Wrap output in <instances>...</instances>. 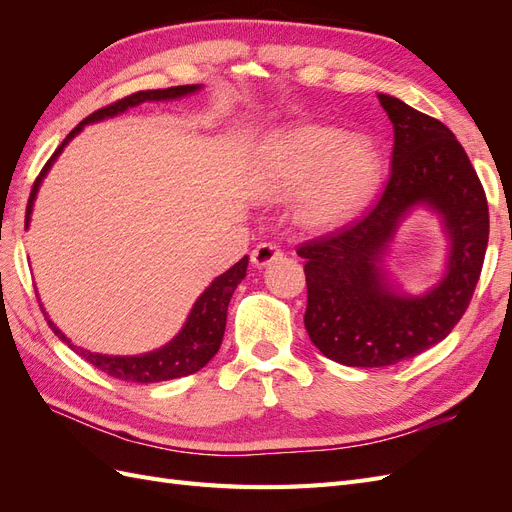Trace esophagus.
<instances>
[{"mask_svg":"<svg viewBox=\"0 0 512 512\" xmlns=\"http://www.w3.org/2000/svg\"><path fill=\"white\" fill-rule=\"evenodd\" d=\"M284 252L280 250V245L275 243H260L256 250L252 252V265L254 267H267L273 260H280Z\"/></svg>","mask_w":512,"mask_h":512,"instance_id":"obj_1","label":"esophagus"}]
</instances>
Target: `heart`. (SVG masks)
I'll return each mask as SVG.
<instances>
[{
	"label": "heart",
	"mask_w": 512,
	"mask_h": 512,
	"mask_svg": "<svg viewBox=\"0 0 512 512\" xmlns=\"http://www.w3.org/2000/svg\"><path fill=\"white\" fill-rule=\"evenodd\" d=\"M380 168V153L369 138L324 123H301L273 138L262 153L256 188L273 200L299 196V222L329 230L367 205Z\"/></svg>",
	"instance_id": "b5f03b06"
}]
</instances>
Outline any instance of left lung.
I'll use <instances>...</instances> for the list:
<instances>
[{"label": "left lung", "mask_w": 512, "mask_h": 512, "mask_svg": "<svg viewBox=\"0 0 512 512\" xmlns=\"http://www.w3.org/2000/svg\"><path fill=\"white\" fill-rule=\"evenodd\" d=\"M378 100L395 132L378 205L297 250L305 258L309 339L348 367L395 365L442 342L466 314L489 241L487 196L455 134L393 96ZM418 204L441 215L452 245L443 280L412 298L385 282L381 256Z\"/></svg>", "instance_id": "8db88e82"}]
</instances>
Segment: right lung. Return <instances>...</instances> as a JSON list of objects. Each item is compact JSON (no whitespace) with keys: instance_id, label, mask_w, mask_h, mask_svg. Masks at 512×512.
I'll use <instances>...</instances> for the list:
<instances>
[{"instance_id":"obj_1","label":"right lung","mask_w":512,"mask_h":512,"mask_svg":"<svg viewBox=\"0 0 512 512\" xmlns=\"http://www.w3.org/2000/svg\"><path fill=\"white\" fill-rule=\"evenodd\" d=\"M198 89H200V85H179V87H168V89L136 91V94H132L128 98H121L113 104L100 108V111L91 113L89 117H85L79 123V126H76L64 138V143L57 147V151L53 153L51 160L44 164L38 179L34 181L32 194H29V200H27L25 228L29 226V215H32L34 200H36V194H38V188H40L44 175L49 173L51 164L57 160L59 153L64 151L68 141H72V138L87 126V123L102 121L106 117H115L119 113H126L128 108L138 106L143 102L177 100V98H183L188 94H194V91H198ZM245 271H247V256H243L235 267H230L220 277H215L211 286L203 294H200V297L194 303V307H192L188 320H185V324H183V329L177 333L173 342H168L166 346L153 350V352H147V354L108 356V354H98V352L76 348L74 344H70V339L49 320V316H46V322L51 324V329L55 331V335L61 339V342H66L74 352H79L87 363L98 367L100 371H104V374H108L111 378L136 382V384H151V382L183 378V376L196 374L198 369H203L213 359L215 352L220 350L224 329H226L228 303H230L232 292H235V288L241 284V280L245 277ZM42 312H44V307H42Z\"/></svg>"}]
</instances>
